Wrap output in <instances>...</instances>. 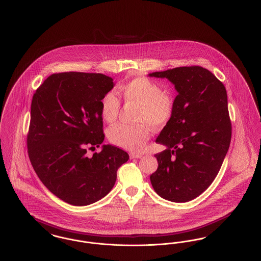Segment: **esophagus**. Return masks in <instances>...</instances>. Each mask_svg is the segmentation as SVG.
<instances>
[{
    "instance_id": "1",
    "label": "esophagus",
    "mask_w": 261,
    "mask_h": 261,
    "mask_svg": "<svg viewBox=\"0 0 261 261\" xmlns=\"http://www.w3.org/2000/svg\"><path fill=\"white\" fill-rule=\"evenodd\" d=\"M142 157V154H137V153H130V158L131 159H138Z\"/></svg>"
}]
</instances>
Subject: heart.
<instances>
[{"label":"heart","mask_w":261,"mask_h":261,"mask_svg":"<svg viewBox=\"0 0 261 261\" xmlns=\"http://www.w3.org/2000/svg\"><path fill=\"white\" fill-rule=\"evenodd\" d=\"M126 104H136V125L119 123L110 127L107 131L108 140L113 145L123 149L140 152L151 136V128L160 129L166 126L174 114V100L158 83L147 77L139 76L128 81L118 87ZM121 101L116 92H106L100 100L101 116L108 123H113L118 118Z\"/></svg>","instance_id":"b5f03b06"}]
</instances>
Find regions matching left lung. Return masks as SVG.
<instances>
[{"instance_id": "1", "label": "left lung", "mask_w": 261, "mask_h": 261, "mask_svg": "<svg viewBox=\"0 0 261 261\" xmlns=\"http://www.w3.org/2000/svg\"><path fill=\"white\" fill-rule=\"evenodd\" d=\"M166 77L178 91L174 114L156 142L168 148L155 156L150 176L155 192L185 202L203 193L216 179L231 140L226 89L206 68L181 66L149 74Z\"/></svg>"}]
</instances>
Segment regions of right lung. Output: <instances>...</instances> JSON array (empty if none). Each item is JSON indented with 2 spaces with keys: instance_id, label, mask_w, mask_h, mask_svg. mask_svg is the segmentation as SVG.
<instances>
[{
  "instance_id": "add662e5",
  "label": "right lung",
  "mask_w": 261,
  "mask_h": 261,
  "mask_svg": "<svg viewBox=\"0 0 261 261\" xmlns=\"http://www.w3.org/2000/svg\"><path fill=\"white\" fill-rule=\"evenodd\" d=\"M102 73L59 72L49 75L33 96L27 135L28 154L42 184L58 198L87 205L113 188L127 152L103 145L102 96L113 88Z\"/></svg>"
}]
</instances>
